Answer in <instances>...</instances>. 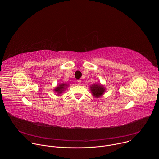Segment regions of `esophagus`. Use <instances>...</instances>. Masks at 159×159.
Instances as JSON below:
<instances>
[{
	"label": "esophagus",
	"mask_w": 159,
	"mask_h": 159,
	"mask_svg": "<svg viewBox=\"0 0 159 159\" xmlns=\"http://www.w3.org/2000/svg\"><path fill=\"white\" fill-rule=\"evenodd\" d=\"M77 82H78V84H80L81 80H77Z\"/></svg>",
	"instance_id": "34e87169"
}]
</instances>
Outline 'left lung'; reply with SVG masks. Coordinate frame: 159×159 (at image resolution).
Masks as SVG:
<instances>
[{
  "mask_svg": "<svg viewBox=\"0 0 159 159\" xmlns=\"http://www.w3.org/2000/svg\"><path fill=\"white\" fill-rule=\"evenodd\" d=\"M105 89V87L100 84H93L91 86H90V90L92 93V94L93 96L97 98L102 96L104 94Z\"/></svg>",
  "mask_w": 159,
  "mask_h": 159,
  "instance_id": "obj_1",
  "label": "left lung"
}]
</instances>
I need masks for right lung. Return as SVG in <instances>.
<instances>
[{
  "label": "right lung",
  "mask_w": 159,
  "mask_h": 159,
  "mask_svg": "<svg viewBox=\"0 0 159 159\" xmlns=\"http://www.w3.org/2000/svg\"><path fill=\"white\" fill-rule=\"evenodd\" d=\"M68 86H69V84H65V83H61V84L58 85V86H57L55 88L54 91L57 93V95H59L64 91V90L67 88Z\"/></svg>",
  "instance_id": "add662e5"
}]
</instances>
